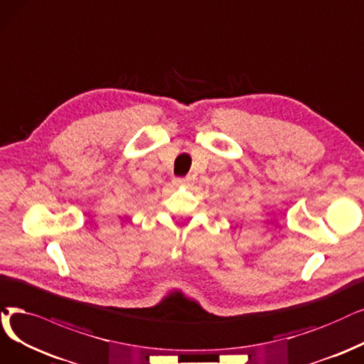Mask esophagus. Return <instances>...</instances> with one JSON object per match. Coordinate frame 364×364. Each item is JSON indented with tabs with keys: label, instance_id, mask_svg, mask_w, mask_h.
<instances>
[{
	"label": "esophagus",
	"instance_id": "1",
	"mask_svg": "<svg viewBox=\"0 0 364 364\" xmlns=\"http://www.w3.org/2000/svg\"><path fill=\"white\" fill-rule=\"evenodd\" d=\"M188 182H190V179H188V178H174V179H173V183L178 185V186H179V185H186Z\"/></svg>",
	"mask_w": 364,
	"mask_h": 364
}]
</instances>
